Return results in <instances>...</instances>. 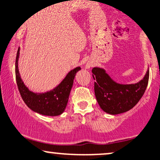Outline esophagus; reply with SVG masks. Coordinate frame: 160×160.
Returning a JSON list of instances; mask_svg holds the SVG:
<instances>
[{
  "label": "esophagus",
  "mask_w": 160,
  "mask_h": 160,
  "mask_svg": "<svg viewBox=\"0 0 160 160\" xmlns=\"http://www.w3.org/2000/svg\"><path fill=\"white\" fill-rule=\"evenodd\" d=\"M92 66V64L91 63H90V62H88L86 64V65H85V68H86V69H90V67Z\"/></svg>",
  "instance_id": "34e87169"
}]
</instances>
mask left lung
<instances>
[{"mask_svg": "<svg viewBox=\"0 0 160 160\" xmlns=\"http://www.w3.org/2000/svg\"><path fill=\"white\" fill-rule=\"evenodd\" d=\"M92 77L95 96L100 108L110 115H117L132 109L142 97L149 78V70L142 79L135 84L115 82L103 68H93Z\"/></svg>", "mask_w": 160, "mask_h": 160, "instance_id": "obj_1", "label": "left lung"}]
</instances>
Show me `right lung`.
Segmentation results:
<instances>
[{
  "label": "right lung",
  "mask_w": 160,
  "mask_h": 160,
  "mask_svg": "<svg viewBox=\"0 0 160 160\" xmlns=\"http://www.w3.org/2000/svg\"><path fill=\"white\" fill-rule=\"evenodd\" d=\"M19 55L20 48L18 50L15 60V76L20 94L27 107L41 115L56 116L62 114L68 104L75 76L81 70L80 67L71 70L60 84L52 90L44 92H34L29 90L21 78L18 70Z\"/></svg>",
  "instance_id": "right-lung-1"
}]
</instances>
